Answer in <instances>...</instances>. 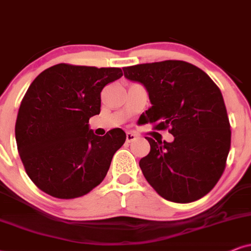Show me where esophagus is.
Masks as SVG:
<instances>
[{"label": "esophagus", "mask_w": 251, "mask_h": 251, "mask_svg": "<svg viewBox=\"0 0 251 251\" xmlns=\"http://www.w3.org/2000/svg\"><path fill=\"white\" fill-rule=\"evenodd\" d=\"M135 139H136V135L134 134V133H132V132L126 133V141H127V142L134 141Z\"/></svg>", "instance_id": "1"}]
</instances>
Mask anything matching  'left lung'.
<instances>
[{
  "mask_svg": "<svg viewBox=\"0 0 251 251\" xmlns=\"http://www.w3.org/2000/svg\"><path fill=\"white\" fill-rule=\"evenodd\" d=\"M124 76L146 88L151 106L142 113L174 140L146 138L151 151L139 162L158 195L192 202L207 195L223 175L230 148V125L220 89L191 63L179 60L124 67Z\"/></svg>",
  "mask_w": 251,
  "mask_h": 251,
  "instance_id": "obj_1",
  "label": "left lung"
}]
</instances>
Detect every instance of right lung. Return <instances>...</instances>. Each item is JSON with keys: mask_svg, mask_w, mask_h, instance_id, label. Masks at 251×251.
<instances>
[{"mask_svg": "<svg viewBox=\"0 0 251 251\" xmlns=\"http://www.w3.org/2000/svg\"><path fill=\"white\" fill-rule=\"evenodd\" d=\"M122 76L120 68L59 63L28 87L15 135L27 176L41 191L60 199L77 198L106 176L126 134L113 128L98 136L88 123L100 115L103 88Z\"/></svg>", "mask_w": 251, "mask_h": 251, "instance_id": "1", "label": "right lung"}]
</instances>
